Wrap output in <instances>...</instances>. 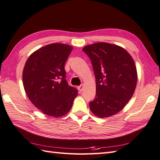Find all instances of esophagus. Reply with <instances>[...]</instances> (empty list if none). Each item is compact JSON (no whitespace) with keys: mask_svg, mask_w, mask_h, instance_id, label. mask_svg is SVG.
I'll return each mask as SVG.
<instances>
[{"mask_svg":"<svg viewBox=\"0 0 160 160\" xmlns=\"http://www.w3.org/2000/svg\"><path fill=\"white\" fill-rule=\"evenodd\" d=\"M83 85H79V87H78V89H79V92H81L83 91Z\"/></svg>","mask_w":160,"mask_h":160,"instance_id":"esophagus-1","label":"esophagus"}]
</instances>
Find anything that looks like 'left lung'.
<instances>
[{"label":"left lung","mask_w":160,"mask_h":160,"mask_svg":"<svg viewBox=\"0 0 160 160\" xmlns=\"http://www.w3.org/2000/svg\"><path fill=\"white\" fill-rule=\"evenodd\" d=\"M91 60L96 84V95L89 102L91 111L108 118L122 111L134 92L137 71L133 58L122 47L97 42L82 49Z\"/></svg>","instance_id":"obj_1"}]
</instances>
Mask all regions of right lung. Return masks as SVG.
I'll list each match as a JSON object with an SVG mask.
<instances>
[{
    "label": "right lung",
    "instance_id": "obj_1",
    "mask_svg": "<svg viewBox=\"0 0 160 160\" xmlns=\"http://www.w3.org/2000/svg\"><path fill=\"white\" fill-rule=\"evenodd\" d=\"M72 47L52 43L35 51L23 70V84L28 98L44 114L60 118L72 108L78 90L66 80L64 64Z\"/></svg>",
    "mask_w": 160,
    "mask_h": 160
}]
</instances>
